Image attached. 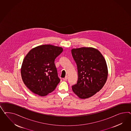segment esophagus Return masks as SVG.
<instances>
[{"mask_svg":"<svg viewBox=\"0 0 131 131\" xmlns=\"http://www.w3.org/2000/svg\"><path fill=\"white\" fill-rule=\"evenodd\" d=\"M68 79V76H65V78H63V81H67Z\"/></svg>","mask_w":131,"mask_h":131,"instance_id":"obj_1","label":"esophagus"}]
</instances>
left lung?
Segmentation results:
<instances>
[{
  "label": "left lung",
  "mask_w": 131,
  "mask_h": 131,
  "mask_svg": "<svg viewBox=\"0 0 131 131\" xmlns=\"http://www.w3.org/2000/svg\"><path fill=\"white\" fill-rule=\"evenodd\" d=\"M71 54L77 66V83L73 92L81 99H87L99 92L106 83L108 68L99 50L92 47L72 49Z\"/></svg>",
  "instance_id": "left-lung-1"
}]
</instances>
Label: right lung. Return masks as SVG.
<instances>
[{"label":"right lung","instance_id":"add662e5","mask_svg":"<svg viewBox=\"0 0 131 131\" xmlns=\"http://www.w3.org/2000/svg\"><path fill=\"white\" fill-rule=\"evenodd\" d=\"M63 50L60 47L42 45L33 48L26 55L21 65V77L32 92L44 96L55 89L60 80L54 61Z\"/></svg>","mask_w":131,"mask_h":131}]
</instances>
